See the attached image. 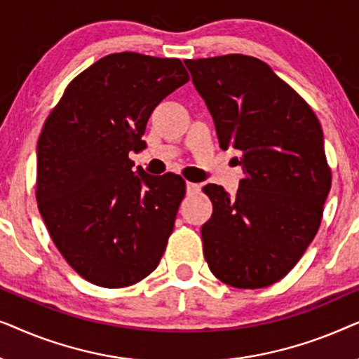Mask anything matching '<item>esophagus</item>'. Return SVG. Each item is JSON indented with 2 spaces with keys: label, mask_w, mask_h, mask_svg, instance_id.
Returning <instances> with one entry per match:
<instances>
[{
  "label": "esophagus",
  "mask_w": 359,
  "mask_h": 359,
  "mask_svg": "<svg viewBox=\"0 0 359 359\" xmlns=\"http://www.w3.org/2000/svg\"><path fill=\"white\" fill-rule=\"evenodd\" d=\"M186 191H188V193H196V191H199V184H196V183H186Z\"/></svg>",
  "instance_id": "1"
}]
</instances>
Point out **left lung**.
I'll return each instance as SVG.
<instances>
[{"label": "left lung", "instance_id": "8db88e82", "mask_svg": "<svg viewBox=\"0 0 359 359\" xmlns=\"http://www.w3.org/2000/svg\"><path fill=\"white\" fill-rule=\"evenodd\" d=\"M212 116L220 149H235L245 178L230 198L203 191L214 210L203 225L204 257L215 278L238 289L283 279L320 225L332 173L323 132L311 106L255 57L186 60Z\"/></svg>", "mask_w": 359, "mask_h": 359}]
</instances>
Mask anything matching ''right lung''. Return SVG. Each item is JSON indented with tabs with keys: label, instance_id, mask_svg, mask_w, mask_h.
<instances>
[{
	"label": "right lung",
	"instance_id": "1",
	"mask_svg": "<svg viewBox=\"0 0 359 359\" xmlns=\"http://www.w3.org/2000/svg\"><path fill=\"white\" fill-rule=\"evenodd\" d=\"M189 80L178 58L111 53L67 86L37 142L39 212L67 263L126 287L158 266L186 184L132 170L161 100Z\"/></svg>",
	"mask_w": 359,
	"mask_h": 359
}]
</instances>
